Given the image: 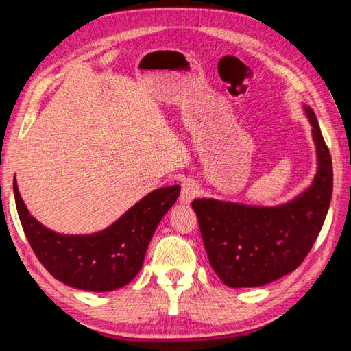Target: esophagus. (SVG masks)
<instances>
[{"instance_id":"esophagus-1","label":"esophagus","mask_w":351,"mask_h":351,"mask_svg":"<svg viewBox=\"0 0 351 351\" xmlns=\"http://www.w3.org/2000/svg\"><path fill=\"white\" fill-rule=\"evenodd\" d=\"M197 193H198V187H197L195 182L191 181V180H186V181L182 182V184H181L180 202H181V203H184V204L191 203L192 199L197 197Z\"/></svg>"}]
</instances>
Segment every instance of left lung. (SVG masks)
<instances>
[{"label": "left lung", "instance_id": "1", "mask_svg": "<svg viewBox=\"0 0 351 351\" xmlns=\"http://www.w3.org/2000/svg\"><path fill=\"white\" fill-rule=\"evenodd\" d=\"M306 114L313 125L319 170L304 193L276 208L210 198L192 202L209 263L226 286L256 287L291 274L324 226L332 195V162L314 110L306 108Z\"/></svg>", "mask_w": 351, "mask_h": 351}]
</instances>
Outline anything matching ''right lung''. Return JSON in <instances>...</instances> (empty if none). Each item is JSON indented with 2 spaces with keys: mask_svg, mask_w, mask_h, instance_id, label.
I'll return each mask as SVG.
<instances>
[{
  "mask_svg": "<svg viewBox=\"0 0 351 351\" xmlns=\"http://www.w3.org/2000/svg\"><path fill=\"white\" fill-rule=\"evenodd\" d=\"M180 191V186H171L148 193L101 232L62 236L49 231L27 213L14 181L16 210L37 259L56 280L93 292L114 291L138 274L156 228L175 204Z\"/></svg>",
  "mask_w": 351,
  "mask_h": 351,
  "instance_id": "add662e5",
  "label": "right lung"
}]
</instances>
